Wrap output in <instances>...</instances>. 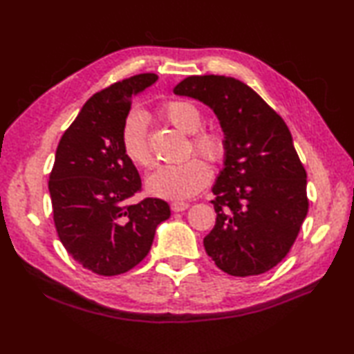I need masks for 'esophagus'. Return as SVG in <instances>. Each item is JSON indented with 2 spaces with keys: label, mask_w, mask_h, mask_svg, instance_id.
<instances>
[{
  "label": "esophagus",
  "mask_w": 354,
  "mask_h": 354,
  "mask_svg": "<svg viewBox=\"0 0 354 354\" xmlns=\"http://www.w3.org/2000/svg\"><path fill=\"white\" fill-rule=\"evenodd\" d=\"M188 207H189V204H188V203H183V201H174V203L171 204V208H172V211H175V212L185 211Z\"/></svg>",
  "instance_id": "obj_1"
}]
</instances>
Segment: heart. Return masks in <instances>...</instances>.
<instances>
[{
	"instance_id": "heart-1",
	"label": "heart",
	"mask_w": 354,
	"mask_h": 354,
	"mask_svg": "<svg viewBox=\"0 0 354 354\" xmlns=\"http://www.w3.org/2000/svg\"><path fill=\"white\" fill-rule=\"evenodd\" d=\"M163 117L183 133L192 134L194 150L209 160L223 153L221 137L211 130H199L203 115L198 106L189 101H169L162 109ZM121 147L126 158L137 166H147L151 153L147 145V120L140 110H131L121 127ZM211 180V169L201 159H189L175 165H160L146 179L149 194L165 199H187L196 195Z\"/></svg>"
}]
</instances>
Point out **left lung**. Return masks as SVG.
I'll use <instances>...</instances> for the list:
<instances>
[{
  "label": "left lung",
  "instance_id": "obj_1",
  "mask_svg": "<svg viewBox=\"0 0 354 354\" xmlns=\"http://www.w3.org/2000/svg\"><path fill=\"white\" fill-rule=\"evenodd\" d=\"M174 92L208 105L224 131L207 254L232 276L270 270L289 253L308 212L306 172L288 126L250 86L230 76H188Z\"/></svg>",
  "mask_w": 354,
  "mask_h": 354
}]
</instances>
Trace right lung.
<instances>
[{
  "mask_svg": "<svg viewBox=\"0 0 354 354\" xmlns=\"http://www.w3.org/2000/svg\"><path fill=\"white\" fill-rule=\"evenodd\" d=\"M158 80L140 73L92 95L60 139L49 176L53 221L66 252L85 269L121 274L147 256L156 227L171 217L159 198L127 204L142 179L121 147L131 97Z\"/></svg>",
  "mask_w": 354,
  "mask_h": 354,
  "instance_id": "1",
  "label": "right lung"
}]
</instances>
